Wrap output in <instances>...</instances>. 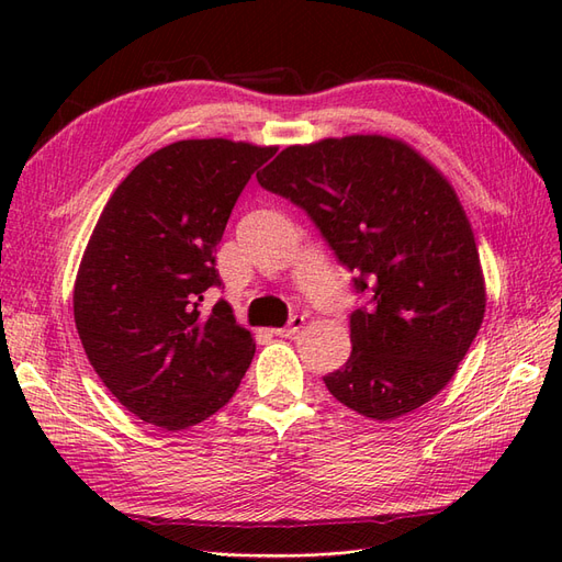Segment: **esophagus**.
<instances>
[{
    "label": "esophagus",
    "instance_id": "obj_1",
    "mask_svg": "<svg viewBox=\"0 0 562 562\" xmlns=\"http://www.w3.org/2000/svg\"><path fill=\"white\" fill-rule=\"evenodd\" d=\"M304 326V318L302 316H293L291 321H288V326H283V328H277L274 330V335H279V337H293V335H297L300 333V328Z\"/></svg>",
    "mask_w": 562,
    "mask_h": 562
}]
</instances>
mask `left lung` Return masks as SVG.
I'll list each match as a JSON object with an SVG mask.
<instances>
[{"label":"left lung","mask_w":562,"mask_h":562,"mask_svg":"<svg viewBox=\"0 0 562 562\" xmlns=\"http://www.w3.org/2000/svg\"><path fill=\"white\" fill-rule=\"evenodd\" d=\"M258 182L312 217L356 293L351 356L330 394L370 419H396L443 389L485 314L479 248L452 184L384 135L285 147Z\"/></svg>","instance_id":"1"}]
</instances>
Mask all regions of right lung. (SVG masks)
<instances>
[{"instance_id":"add662e5","label":"right lung","mask_w":562,"mask_h":562,"mask_svg":"<svg viewBox=\"0 0 562 562\" xmlns=\"http://www.w3.org/2000/svg\"><path fill=\"white\" fill-rule=\"evenodd\" d=\"M277 147L225 138L157 149L98 217L75 281V323L93 370L128 413L180 431L239 389L255 342L220 288L215 248L236 199Z\"/></svg>"}]
</instances>
